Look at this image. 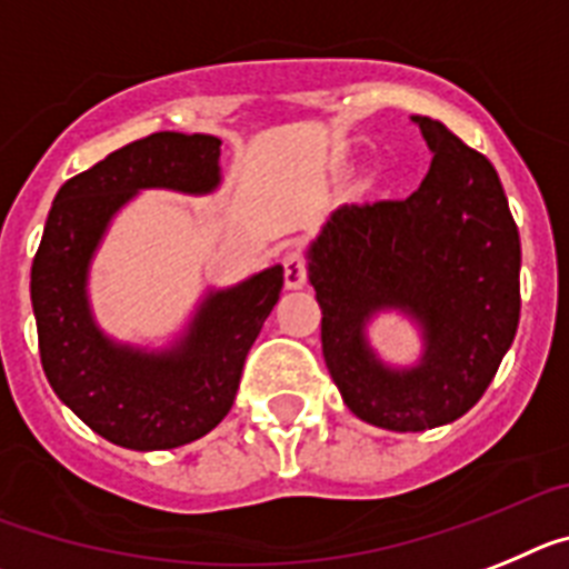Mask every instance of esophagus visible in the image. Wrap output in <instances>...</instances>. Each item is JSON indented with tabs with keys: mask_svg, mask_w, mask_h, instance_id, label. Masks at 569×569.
Segmentation results:
<instances>
[{
	"mask_svg": "<svg viewBox=\"0 0 569 569\" xmlns=\"http://www.w3.org/2000/svg\"><path fill=\"white\" fill-rule=\"evenodd\" d=\"M283 283L286 289H303L306 283V254L300 249L283 257Z\"/></svg>",
	"mask_w": 569,
	"mask_h": 569,
	"instance_id": "34e87169",
	"label": "esophagus"
}]
</instances>
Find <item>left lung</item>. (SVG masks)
I'll use <instances>...</instances> for the list:
<instances>
[{
	"label": "left lung",
	"instance_id": "obj_1",
	"mask_svg": "<svg viewBox=\"0 0 569 569\" xmlns=\"http://www.w3.org/2000/svg\"><path fill=\"white\" fill-rule=\"evenodd\" d=\"M412 122L432 151L418 191L340 206L306 251L335 387L360 421L392 432L476 407L521 315V240L496 168L443 122ZM392 308L422 329L415 368H389L368 346V320Z\"/></svg>",
	"mask_w": 569,
	"mask_h": 569
}]
</instances>
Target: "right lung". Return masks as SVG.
<instances>
[{"label": "right lung", "instance_id": "right-lung-1", "mask_svg": "<svg viewBox=\"0 0 569 569\" xmlns=\"http://www.w3.org/2000/svg\"><path fill=\"white\" fill-rule=\"evenodd\" d=\"M220 140L160 131L128 142L57 191L31 266L39 358L59 401L117 447L191 443L234 403L246 355L283 289V266L209 291L182 338L140 349L108 338L88 303V269L113 214L142 189L211 194Z\"/></svg>", "mask_w": 569, "mask_h": 569}]
</instances>
